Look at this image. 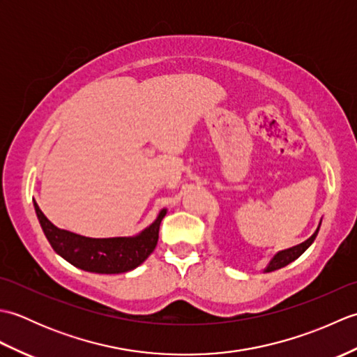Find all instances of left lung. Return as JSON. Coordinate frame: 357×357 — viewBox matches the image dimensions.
Masks as SVG:
<instances>
[{
	"instance_id": "obj_1",
	"label": "left lung",
	"mask_w": 357,
	"mask_h": 357,
	"mask_svg": "<svg viewBox=\"0 0 357 357\" xmlns=\"http://www.w3.org/2000/svg\"><path fill=\"white\" fill-rule=\"evenodd\" d=\"M321 224H322V219L319 221V225H317V229L314 230V233H313L312 236H310L307 241L301 242V244L294 245V247L285 248V250H280V252H278V253L273 255V256L270 257L268 264L265 265L264 273H270V271L279 270V268H282V267H285V265L291 264L293 261L298 259V257H299L302 253H304L305 250H307V248H308L310 245H312L313 242H314V239H316V236H317V231H319V229H321Z\"/></svg>"
}]
</instances>
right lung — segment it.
Wrapping results in <instances>:
<instances>
[{"label":"right lung","mask_w":357,"mask_h":357,"mask_svg":"<svg viewBox=\"0 0 357 357\" xmlns=\"http://www.w3.org/2000/svg\"><path fill=\"white\" fill-rule=\"evenodd\" d=\"M33 207L52 248L75 267L100 275H119L139 267L155 250L159 225L167 215V208L159 210L155 221L135 236L87 238L53 225L36 201H33Z\"/></svg>","instance_id":"obj_1"}]
</instances>
